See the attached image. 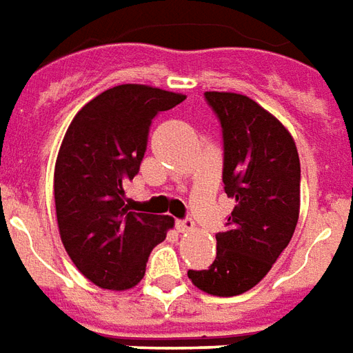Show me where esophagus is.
Returning a JSON list of instances; mask_svg holds the SVG:
<instances>
[{
  "instance_id": "1",
  "label": "esophagus",
  "mask_w": 353,
  "mask_h": 353,
  "mask_svg": "<svg viewBox=\"0 0 353 353\" xmlns=\"http://www.w3.org/2000/svg\"><path fill=\"white\" fill-rule=\"evenodd\" d=\"M196 228V224L192 219H182V221H176V230L182 232V234H186V232H192V230Z\"/></svg>"
}]
</instances>
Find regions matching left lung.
Returning <instances> with one entry per match:
<instances>
[{
    "label": "left lung",
    "mask_w": 353,
    "mask_h": 353,
    "mask_svg": "<svg viewBox=\"0 0 353 353\" xmlns=\"http://www.w3.org/2000/svg\"><path fill=\"white\" fill-rule=\"evenodd\" d=\"M222 127V182L236 207L216 234V259L188 270L197 289L236 296L264 279L291 241L301 211V159L285 125L237 92L207 91Z\"/></svg>",
    "instance_id": "obj_1"
}]
</instances>
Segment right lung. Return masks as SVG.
I'll use <instances>...</instances> for the list:
<instances>
[{
  "label": "right lung",
  "mask_w": 353,
  "mask_h": 353,
  "mask_svg": "<svg viewBox=\"0 0 353 353\" xmlns=\"http://www.w3.org/2000/svg\"><path fill=\"white\" fill-rule=\"evenodd\" d=\"M186 97L125 83L101 92L72 119L54 165V207L64 249L89 281L110 291L139 285L171 216L132 212L123 186L134 179L152 119Z\"/></svg>",
  "instance_id": "1"
}]
</instances>
